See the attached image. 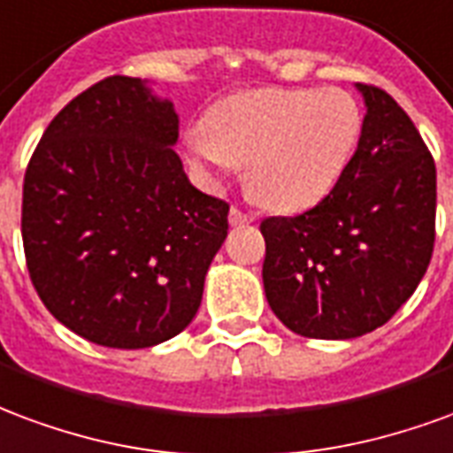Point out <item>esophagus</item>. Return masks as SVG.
<instances>
[{
    "label": "esophagus",
    "mask_w": 453,
    "mask_h": 453,
    "mask_svg": "<svg viewBox=\"0 0 453 453\" xmlns=\"http://www.w3.org/2000/svg\"><path fill=\"white\" fill-rule=\"evenodd\" d=\"M256 219L253 214L249 212H241V210H236V207H231L229 210V224L231 226H241V224H250Z\"/></svg>",
    "instance_id": "esophagus-1"
}]
</instances>
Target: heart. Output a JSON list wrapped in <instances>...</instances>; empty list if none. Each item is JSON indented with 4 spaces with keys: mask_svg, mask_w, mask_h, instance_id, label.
<instances>
[{
    "mask_svg": "<svg viewBox=\"0 0 453 453\" xmlns=\"http://www.w3.org/2000/svg\"><path fill=\"white\" fill-rule=\"evenodd\" d=\"M186 140L190 166L214 178L246 166L250 193L280 212L319 204L357 150L362 111L342 88H258L214 104Z\"/></svg>",
    "mask_w": 453,
    "mask_h": 453,
    "instance_id": "b5f03b06",
    "label": "heart"
}]
</instances>
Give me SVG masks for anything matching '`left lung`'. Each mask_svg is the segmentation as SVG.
Here are the masks:
<instances>
[{
  "label": "left lung",
  "instance_id": "1",
  "mask_svg": "<svg viewBox=\"0 0 453 453\" xmlns=\"http://www.w3.org/2000/svg\"><path fill=\"white\" fill-rule=\"evenodd\" d=\"M355 87L366 113L338 186L309 212L260 224L267 303L303 338L349 340L384 326L420 285L434 246L430 151L391 96Z\"/></svg>",
  "mask_w": 453,
  "mask_h": 453
}]
</instances>
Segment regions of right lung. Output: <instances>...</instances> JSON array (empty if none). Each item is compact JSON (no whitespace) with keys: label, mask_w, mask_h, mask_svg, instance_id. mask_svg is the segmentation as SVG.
<instances>
[{"label":"right lung","mask_w":453,"mask_h":453,"mask_svg":"<svg viewBox=\"0 0 453 453\" xmlns=\"http://www.w3.org/2000/svg\"><path fill=\"white\" fill-rule=\"evenodd\" d=\"M173 101L108 77L48 125L23 178L21 234L48 311L96 345L140 349L188 328L229 204L188 180Z\"/></svg>","instance_id":"add662e5"}]
</instances>
